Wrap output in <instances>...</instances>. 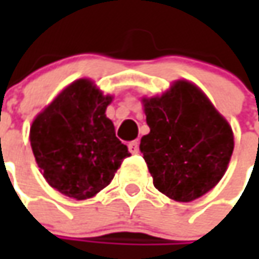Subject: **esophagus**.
I'll return each instance as SVG.
<instances>
[{"label":"esophagus","mask_w":259,"mask_h":259,"mask_svg":"<svg viewBox=\"0 0 259 259\" xmlns=\"http://www.w3.org/2000/svg\"><path fill=\"white\" fill-rule=\"evenodd\" d=\"M128 150H130L131 154H138L140 153V143L138 141H131L128 144Z\"/></svg>","instance_id":"1"}]
</instances>
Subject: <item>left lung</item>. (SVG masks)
<instances>
[{"instance_id": "obj_1", "label": "left lung", "mask_w": 259, "mask_h": 259, "mask_svg": "<svg viewBox=\"0 0 259 259\" xmlns=\"http://www.w3.org/2000/svg\"><path fill=\"white\" fill-rule=\"evenodd\" d=\"M150 133L140 150L155 189L177 202H192L224 177L234 151V133L207 96L177 80L154 98H144Z\"/></svg>"}]
</instances>
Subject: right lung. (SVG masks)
Masks as SVG:
<instances>
[{"label": "right lung", "mask_w": 259, "mask_h": 259, "mask_svg": "<svg viewBox=\"0 0 259 259\" xmlns=\"http://www.w3.org/2000/svg\"><path fill=\"white\" fill-rule=\"evenodd\" d=\"M104 95L79 79L57 95L30 128V143L46 182L67 197H94L114 179L128 148L115 135Z\"/></svg>", "instance_id": "1"}]
</instances>
